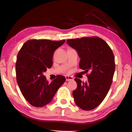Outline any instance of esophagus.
<instances>
[{
	"mask_svg": "<svg viewBox=\"0 0 132 132\" xmlns=\"http://www.w3.org/2000/svg\"><path fill=\"white\" fill-rule=\"evenodd\" d=\"M66 81H71L73 80V78L70 76H66Z\"/></svg>",
	"mask_w": 132,
	"mask_h": 132,
	"instance_id": "1",
	"label": "esophagus"
}]
</instances>
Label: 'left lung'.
<instances>
[{
  "label": "left lung",
  "instance_id": "obj_1",
  "mask_svg": "<svg viewBox=\"0 0 132 132\" xmlns=\"http://www.w3.org/2000/svg\"><path fill=\"white\" fill-rule=\"evenodd\" d=\"M66 42L80 57L79 68L86 73L90 72L86 82L75 79L77 83V88L73 92L75 103L84 110H92L100 105L110 88L115 69L113 53L106 42L98 37Z\"/></svg>",
  "mask_w": 132,
  "mask_h": 132
}]
</instances>
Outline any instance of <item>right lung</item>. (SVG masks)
<instances>
[{"mask_svg": "<svg viewBox=\"0 0 132 132\" xmlns=\"http://www.w3.org/2000/svg\"><path fill=\"white\" fill-rule=\"evenodd\" d=\"M65 40H29L23 44L17 56V82L25 99L32 106L43 107L50 103L66 78L57 75L50 83L43 73L53 65L56 49Z\"/></svg>", "mask_w": 132, "mask_h": 132, "instance_id": "obj_1", "label": "right lung"}]
</instances>
